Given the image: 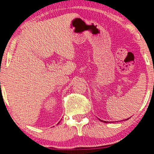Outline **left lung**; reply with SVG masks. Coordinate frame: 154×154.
<instances>
[{
  "label": "left lung",
  "mask_w": 154,
  "mask_h": 154,
  "mask_svg": "<svg viewBox=\"0 0 154 154\" xmlns=\"http://www.w3.org/2000/svg\"><path fill=\"white\" fill-rule=\"evenodd\" d=\"M128 119H125V120H128ZM99 120H100V121H102L103 122V123H109V122L108 121H102V120H101V119H99Z\"/></svg>",
  "instance_id": "8db88e82"
}]
</instances>
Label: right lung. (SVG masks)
I'll list each match as a JSON object with an SVG mask.
<instances>
[{
  "instance_id": "add662e5",
  "label": "right lung",
  "mask_w": 154,
  "mask_h": 154,
  "mask_svg": "<svg viewBox=\"0 0 154 154\" xmlns=\"http://www.w3.org/2000/svg\"><path fill=\"white\" fill-rule=\"evenodd\" d=\"M58 124H59V123H58Z\"/></svg>"
}]
</instances>
